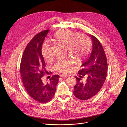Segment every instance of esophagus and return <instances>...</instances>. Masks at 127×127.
<instances>
[{
	"mask_svg": "<svg viewBox=\"0 0 127 127\" xmlns=\"http://www.w3.org/2000/svg\"><path fill=\"white\" fill-rule=\"evenodd\" d=\"M60 76L62 77H68L69 76L68 75H67V74H61L60 75Z\"/></svg>",
	"mask_w": 127,
	"mask_h": 127,
	"instance_id": "obj_1",
	"label": "esophagus"
}]
</instances>
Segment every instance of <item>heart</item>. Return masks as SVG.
Wrapping results in <instances>:
<instances>
[{
    "instance_id": "obj_1",
    "label": "heart",
    "mask_w": 127,
    "mask_h": 127,
    "mask_svg": "<svg viewBox=\"0 0 127 127\" xmlns=\"http://www.w3.org/2000/svg\"><path fill=\"white\" fill-rule=\"evenodd\" d=\"M51 39L62 46H65L68 54L76 62L79 61L88 54L91 48V42L87 35L83 33L75 34L74 32L68 29L56 32ZM50 48V44L47 42L42 45V54L46 60L52 58ZM72 64L73 63L70 59L59 60L56 62L54 68L58 71L66 73Z\"/></svg>"
}]
</instances>
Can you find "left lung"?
Segmentation results:
<instances>
[{
    "label": "left lung",
    "instance_id": "1",
    "mask_svg": "<svg viewBox=\"0 0 127 127\" xmlns=\"http://www.w3.org/2000/svg\"><path fill=\"white\" fill-rule=\"evenodd\" d=\"M89 35L93 42L92 52L78 72L80 78L75 76L77 84L73 91L75 96L82 100L91 98L99 92L105 80L107 71V60L101 44L95 36ZM83 76L87 77L84 83L80 82Z\"/></svg>",
    "mask_w": 127,
    "mask_h": 127
}]
</instances>
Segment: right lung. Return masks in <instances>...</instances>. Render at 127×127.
Instances as JSON below:
<instances>
[{
    "label": "right lung",
    "instance_id": "1",
    "mask_svg": "<svg viewBox=\"0 0 127 127\" xmlns=\"http://www.w3.org/2000/svg\"><path fill=\"white\" fill-rule=\"evenodd\" d=\"M49 30L37 33L29 43L22 57L20 72L24 87L29 95L40 103H46L55 94L60 77L53 75L47 82L42 77L47 73L41 48Z\"/></svg>",
    "mask_w": 127,
    "mask_h": 127
}]
</instances>
